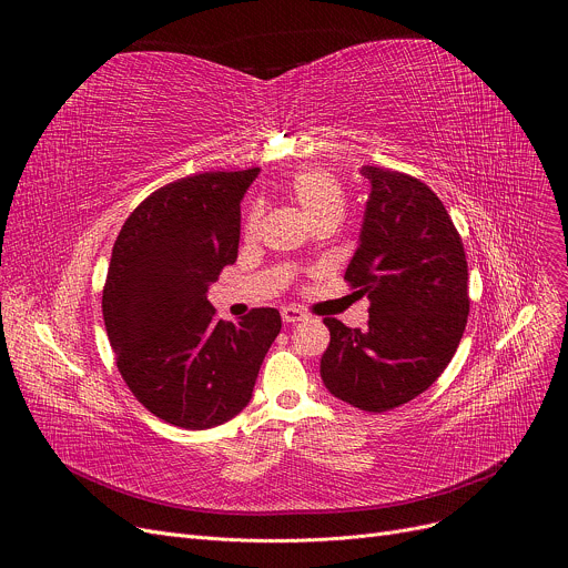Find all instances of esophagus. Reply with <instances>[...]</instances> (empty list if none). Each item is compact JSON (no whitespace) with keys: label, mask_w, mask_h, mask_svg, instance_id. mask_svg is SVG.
I'll use <instances>...</instances> for the list:
<instances>
[{"label":"esophagus","mask_w":568,"mask_h":568,"mask_svg":"<svg viewBox=\"0 0 568 568\" xmlns=\"http://www.w3.org/2000/svg\"><path fill=\"white\" fill-rule=\"evenodd\" d=\"M281 316H283L285 323H298V321H305V318H307V314H305L303 310L292 307V305L283 307V310H281Z\"/></svg>","instance_id":"esophagus-1"}]
</instances>
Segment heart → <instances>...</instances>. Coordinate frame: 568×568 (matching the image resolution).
Wrapping results in <instances>:
<instances>
[{"label":"heart","instance_id":"obj_1","mask_svg":"<svg viewBox=\"0 0 568 568\" xmlns=\"http://www.w3.org/2000/svg\"><path fill=\"white\" fill-rule=\"evenodd\" d=\"M290 195L301 209L307 224L316 220H337L344 215V191L337 180L326 171H303L290 184ZM261 211L254 209L247 220V233H254L258 226Z\"/></svg>","mask_w":568,"mask_h":568}]
</instances>
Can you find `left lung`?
Returning a JSON list of instances; mask_svg holds the SVG:
<instances>
[{
	"mask_svg": "<svg viewBox=\"0 0 568 568\" xmlns=\"http://www.w3.org/2000/svg\"><path fill=\"white\" fill-rule=\"evenodd\" d=\"M371 193L346 281L371 298L368 328L326 316L321 357L326 388L382 414L427 390L452 362L469 312L463 240L420 180L362 166Z\"/></svg>",
	"mask_w": 568,
	"mask_h": 568,
	"instance_id": "left-lung-1",
	"label": "left lung"
}]
</instances>
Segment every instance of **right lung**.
<instances>
[{
    "mask_svg": "<svg viewBox=\"0 0 568 568\" xmlns=\"http://www.w3.org/2000/svg\"><path fill=\"white\" fill-rule=\"evenodd\" d=\"M258 173H202L159 189L114 242L103 318L119 373L150 414L182 429H211L245 409L281 333L274 307L231 323L206 298L237 258L240 202Z\"/></svg>",
    "mask_w": 568,
    "mask_h": 568,
    "instance_id": "right-lung-1",
    "label": "right lung"
}]
</instances>
